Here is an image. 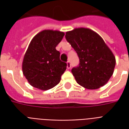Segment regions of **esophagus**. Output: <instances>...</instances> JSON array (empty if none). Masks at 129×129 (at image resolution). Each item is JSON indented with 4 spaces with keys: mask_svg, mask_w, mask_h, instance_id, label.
Returning <instances> with one entry per match:
<instances>
[{
    "mask_svg": "<svg viewBox=\"0 0 129 129\" xmlns=\"http://www.w3.org/2000/svg\"><path fill=\"white\" fill-rule=\"evenodd\" d=\"M70 68H71V63H70V61H68L67 62V68L68 69H70Z\"/></svg>",
    "mask_w": 129,
    "mask_h": 129,
    "instance_id": "1",
    "label": "esophagus"
}]
</instances>
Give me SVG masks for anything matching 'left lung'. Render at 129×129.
Instances as JSON below:
<instances>
[{"label": "left lung", "mask_w": 129, "mask_h": 129, "mask_svg": "<svg viewBox=\"0 0 129 129\" xmlns=\"http://www.w3.org/2000/svg\"><path fill=\"white\" fill-rule=\"evenodd\" d=\"M66 39L79 58V66L72 69L76 81L89 90L107 84L113 74L116 61L102 38L92 29L79 27L66 32Z\"/></svg>", "instance_id": "obj_1"}]
</instances>
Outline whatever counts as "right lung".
<instances>
[{"mask_svg":"<svg viewBox=\"0 0 129 129\" xmlns=\"http://www.w3.org/2000/svg\"><path fill=\"white\" fill-rule=\"evenodd\" d=\"M64 34L58 30L44 29L30 41L24 55L22 70L32 86L47 90L60 82L67 64L60 60V52L56 47Z\"/></svg>","mask_w":129,"mask_h":129,"instance_id":"1","label":"right lung"}]
</instances>
